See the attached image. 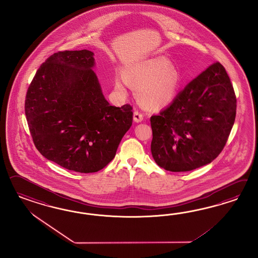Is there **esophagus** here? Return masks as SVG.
Instances as JSON below:
<instances>
[{
    "label": "esophagus",
    "instance_id": "obj_1",
    "mask_svg": "<svg viewBox=\"0 0 258 258\" xmlns=\"http://www.w3.org/2000/svg\"><path fill=\"white\" fill-rule=\"evenodd\" d=\"M143 119H144V114H143L141 111L135 110V111L133 112V120H134L135 122L139 123L141 121H143Z\"/></svg>",
    "mask_w": 258,
    "mask_h": 258
}]
</instances>
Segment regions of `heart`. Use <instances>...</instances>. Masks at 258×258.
<instances>
[{
  "mask_svg": "<svg viewBox=\"0 0 258 258\" xmlns=\"http://www.w3.org/2000/svg\"><path fill=\"white\" fill-rule=\"evenodd\" d=\"M125 81L137 89L138 99L149 108H160L171 101L176 93L179 75L164 57H157L133 67L125 73ZM116 88L124 91L120 80Z\"/></svg>",
  "mask_w": 258,
  "mask_h": 258,
  "instance_id": "obj_1",
  "label": "heart"
}]
</instances>
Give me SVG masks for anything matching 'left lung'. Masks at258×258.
I'll list each match as a JSON object with an SVG mask.
<instances>
[{"mask_svg":"<svg viewBox=\"0 0 258 258\" xmlns=\"http://www.w3.org/2000/svg\"><path fill=\"white\" fill-rule=\"evenodd\" d=\"M236 98L225 68L213 63L190 81L171 104L150 117L151 153L172 172L210 164L225 147L235 119Z\"/></svg>","mask_w":258,"mask_h":258,"instance_id":"obj_1","label":"left lung"}]
</instances>
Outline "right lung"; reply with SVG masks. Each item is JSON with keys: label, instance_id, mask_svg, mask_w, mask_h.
Segmentation results:
<instances>
[{"label": "right lung", "instance_id": "obj_1", "mask_svg": "<svg viewBox=\"0 0 258 258\" xmlns=\"http://www.w3.org/2000/svg\"><path fill=\"white\" fill-rule=\"evenodd\" d=\"M94 53L63 51L40 65L25 97L37 149L66 169L93 173L114 158L133 125V107L110 106L93 71Z\"/></svg>", "mask_w": 258, "mask_h": 258}]
</instances>
